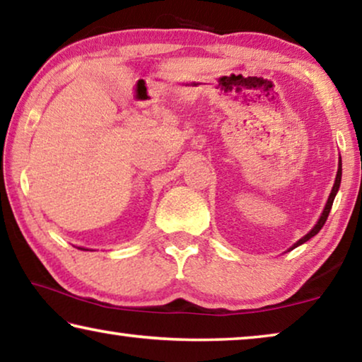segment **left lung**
I'll return each instance as SVG.
<instances>
[{"instance_id":"1","label":"left lung","mask_w":362,"mask_h":362,"mask_svg":"<svg viewBox=\"0 0 362 362\" xmlns=\"http://www.w3.org/2000/svg\"><path fill=\"white\" fill-rule=\"evenodd\" d=\"M339 183H341V158H339V163H338V172H337L335 185H333V188H332V193H330V197H328V199H327V204H325V208H323V213H322V216H320V219L317 221V224L314 226V228H312L310 233H309V234H305L304 237H302V239H299L298 242H296V244H294L293 247H291L289 250L296 249V247H299V245L304 244V242H307L309 239H312V237H314L315 234H319V230L323 228V224H325V221H327V218H328V214H330V209H332L333 199H335L337 193H338Z\"/></svg>"}]
</instances>
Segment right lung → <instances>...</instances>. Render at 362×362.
I'll use <instances>...</instances> for the list:
<instances>
[{
	"label": "right lung",
	"instance_id": "obj_1",
	"mask_svg": "<svg viewBox=\"0 0 362 362\" xmlns=\"http://www.w3.org/2000/svg\"><path fill=\"white\" fill-rule=\"evenodd\" d=\"M78 249H79V250H88V249H84V247H78Z\"/></svg>",
	"mask_w": 362,
	"mask_h": 362
}]
</instances>
